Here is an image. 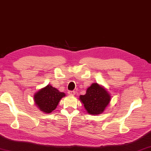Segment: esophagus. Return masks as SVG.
<instances>
[{"label": "esophagus", "instance_id": "34e87169", "mask_svg": "<svg viewBox=\"0 0 151 151\" xmlns=\"http://www.w3.org/2000/svg\"><path fill=\"white\" fill-rule=\"evenodd\" d=\"M68 95H70V96H74V95L75 94V92L69 90V91H68Z\"/></svg>", "mask_w": 151, "mask_h": 151}]
</instances>
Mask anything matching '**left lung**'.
<instances>
[{
	"label": "left lung",
	"instance_id": "obj_1",
	"mask_svg": "<svg viewBox=\"0 0 151 151\" xmlns=\"http://www.w3.org/2000/svg\"><path fill=\"white\" fill-rule=\"evenodd\" d=\"M79 100L87 113L96 116L105 111L111 101V96L104 86L94 83L88 88L86 94L79 96Z\"/></svg>",
	"mask_w": 151,
	"mask_h": 151
}]
</instances>
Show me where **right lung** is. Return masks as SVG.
<instances>
[{
    "label": "right lung",
    "mask_w": 151,
    "mask_h": 151,
    "mask_svg": "<svg viewBox=\"0 0 151 151\" xmlns=\"http://www.w3.org/2000/svg\"><path fill=\"white\" fill-rule=\"evenodd\" d=\"M65 96L64 92H59L55 88L48 84L35 93L34 100L35 106L41 111L49 114L56 109L59 101Z\"/></svg>",
    "instance_id": "add662e5"
}]
</instances>
